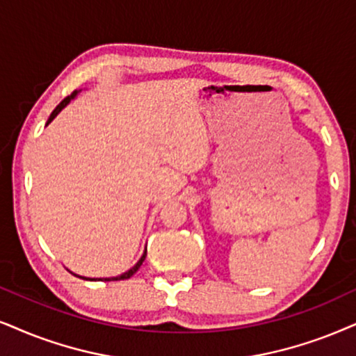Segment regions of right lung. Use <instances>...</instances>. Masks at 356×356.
<instances>
[{"label":"right lung","mask_w":356,"mask_h":356,"mask_svg":"<svg viewBox=\"0 0 356 356\" xmlns=\"http://www.w3.org/2000/svg\"><path fill=\"white\" fill-rule=\"evenodd\" d=\"M79 93H80V90H75V92L74 93H72V95H69V97H65L64 98V100H62L60 103H58V105L56 106V110H54L52 111V113H51V116H49V120H47V123H46V126L49 124V123H51V121L54 120V118H56V116L58 115V113H60V111L62 110H64V108L67 106V105H69V103L72 102V100H74V98L75 97H77L79 95ZM146 253H147V248H145V253H143V256H141V258H139V261H138V263L136 264H134V266L131 268V269H128V271H126V273H123V274H120V276H113V277H85V276H80V274H75V273H72V274H74V276H77V277H80V279H85V281H121V279H129V277H131L133 276V274L134 273H136L138 271V269L139 268H141V264H143V261H145V258H146Z\"/></svg>","instance_id":"right-lung-1"}]
</instances>
